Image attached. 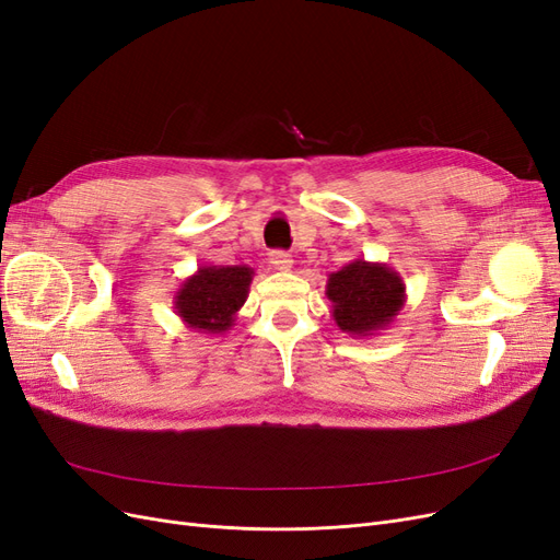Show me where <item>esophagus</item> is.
<instances>
[{
	"label": "esophagus",
	"mask_w": 560,
	"mask_h": 560,
	"mask_svg": "<svg viewBox=\"0 0 560 560\" xmlns=\"http://www.w3.org/2000/svg\"><path fill=\"white\" fill-rule=\"evenodd\" d=\"M270 264H273L276 270H282V273H290V270L294 268L292 254H287V252H273V254H270Z\"/></svg>",
	"instance_id": "34e87169"
}]
</instances>
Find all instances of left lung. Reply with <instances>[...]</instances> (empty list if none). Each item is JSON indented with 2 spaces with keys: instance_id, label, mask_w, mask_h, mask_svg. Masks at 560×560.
<instances>
[{
  "instance_id": "8db88e82",
  "label": "left lung",
  "mask_w": 560,
  "mask_h": 560,
  "mask_svg": "<svg viewBox=\"0 0 560 560\" xmlns=\"http://www.w3.org/2000/svg\"><path fill=\"white\" fill-rule=\"evenodd\" d=\"M336 327L352 338H371L393 325L406 303V284L395 268L354 259L327 278Z\"/></svg>"
}]
</instances>
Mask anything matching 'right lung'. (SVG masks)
Instances as JSON below:
<instances>
[{
  "label": "right lung",
  "mask_w": 560,
  "mask_h": 560,
  "mask_svg": "<svg viewBox=\"0 0 560 560\" xmlns=\"http://www.w3.org/2000/svg\"><path fill=\"white\" fill-rule=\"evenodd\" d=\"M254 268L200 266L175 292L173 306L186 327L200 334H226L247 301Z\"/></svg>",
  "instance_id": "add662e5"
}]
</instances>
